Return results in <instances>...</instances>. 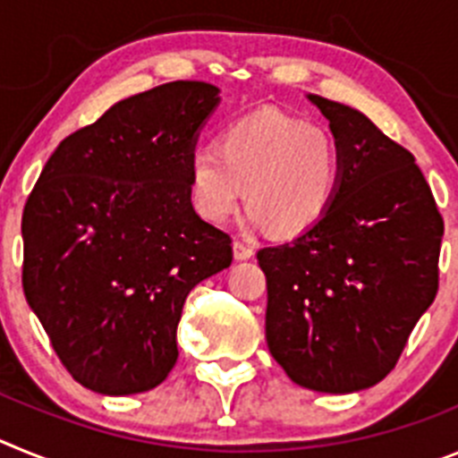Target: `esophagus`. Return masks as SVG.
<instances>
[{"mask_svg": "<svg viewBox=\"0 0 458 458\" xmlns=\"http://www.w3.org/2000/svg\"><path fill=\"white\" fill-rule=\"evenodd\" d=\"M254 257V250L250 248V245H245V242L241 241H233V259L236 261H248V259Z\"/></svg>", "mask_w": 458, "mask_h": 458, "instance_id": "obj_1", "label": "esophagus"}]
</instances>
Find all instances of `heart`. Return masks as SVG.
Listing matches in <instances>:
<instances>
[{"label":"heart","instance_id":"1","mask_svg":"<svg viewBox=\"0 0 458 458\" xmlns=\"http://www.w3.org/2000/svg\"><path fill=\"white\" fill-rule=\"evenodd\" d=\"M245 185V222L298 236L323 220L339 188V151L317 123L284 112H254L229 123L216 147L190 156L194 210L210 225L229 220Z\"/></svg>","mask_w":458,"mask_h":458}]
</instances>
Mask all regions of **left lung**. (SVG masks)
Wrapping results in <instances>:
<instances>
[{
  "label": "left lung",
  "mask_w": 458,
  "mask_h": 458,
  "mask_svg": "<svg viewBox=\"0 0 458 458\" xmlns=\"http://www.w3.org/2000/svg\"><path fill=\"white\" fill-rule=\"evenodd\" d=\"M307 100L330 121L339 188L318 225L257 252L266 342L293 383L349 394L390 374L434 302L443 217L412 153L358 109Z\"/></svg>",
  "instance_id": "obj_1"
}]
</instances>
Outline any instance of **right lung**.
Wrapping results in <instances>:
<instances>
[{"mask_svg": "<svg viewBox=\"0 0 458 458\" xmlns=\"http://www.w3.org/2000/svg\"><path fill=\"white\" fill-rule=\"evenodd\" d=\"M217 105L220 89L190 80L119 100L56 147L24 206V298L98 394L160 386L185 298L232 266V238L194 213L188 188Z\"/></svg>", "mask_w": 458, "mask_h": 458, "instance_id": "obj_1", "label": "right lung"}]
</instances>
